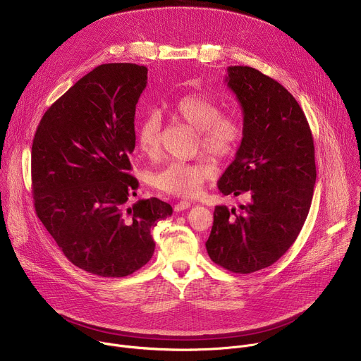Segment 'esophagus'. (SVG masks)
Returning a JSON list of instances; mask_svg holds the SVG:
<instances>
[{
	"mask_svg": "<svg viewBox=\"0 0 361 361\" xmlns=\"http://www.w3.org/2000/svg\"><path fill=\"white\" fill-rule=\"evenodd\" d=\"M191 207V202L190 201H185V200H183V201H178L176 205H174V212H184V210H187V209H190Z\"/></svg>",
	"mask_w": 361,
	"mask_h": 361,
	"instance_id": "obj_1",
	"label": "esophagus"
}]
</instances>
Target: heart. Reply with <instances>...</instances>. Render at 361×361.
I'll list each match as a JSON object with an SVG mask.
<instances>
[{
  "label": "heart",
  "mask_w": 361,
  "mask_h": 361,
  "mask_svg": "<svg viewBox=\"0 0 361 361\" xmlns=\"http://www.w3.org/2000/svg\"><path fill=\"white\" fill-rule=\"evenodd\" d=\"M171 113L198 131V148L217 160L230 157L237 149L243 127L233 116H223L219 102L205 94H187L171 106ZM138 148L148 157L157 156L161 145V118L157 113L145 114L137 126ZM214 166L209 159L195 161H173L152 173L149 183L164 192L177 197H195L205 181L214 176Z\"/></svg>",
  "instance_id": "heart-1"
}]
</instances>
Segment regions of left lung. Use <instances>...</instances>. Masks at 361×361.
Instances as JSON below:
<instances>
[{
  "instance_id": "left-lung-1",
  "label": "left lung",
  "mask_w": 361,
  "mask_h": 361,
  "mask_svg": "<svg viewBox=\"0 0 361 361\" xmlns=\"http://www.w3.org/2000/svg\"><path fill=\"white\" fill-rule=\"evenodd\" d=\"M226 82L243 110V138L219 190L247 202L237 212L217 205L205 248L216 264L248 274L274 264L300 234L317 176L314 142L280 82L244 66L228 67Z\"/></svg>"
}]
</instances>
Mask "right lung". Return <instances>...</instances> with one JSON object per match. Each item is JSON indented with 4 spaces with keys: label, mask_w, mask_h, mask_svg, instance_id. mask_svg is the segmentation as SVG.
I'll use <instances>...</instances> for the list:
<instances>
[{
    "label": "right lung",
    "mask_w": 361,
    "mask_h": 361,
    "mask_svg": "<svg viewBox=\"0 0 361 361\" xmlns=\"http://www.w3.org/2000/svg\"><path fill=\"white\" fill-rule=\"evenodd\" d=\"M147 71L98 66L45 111L32 141L35 213L67 259L99 277L145 266L156 248L151 230L173 214L156 197L127 204L138 188L128 156Z\"/></svg>",
    "instance_id": "1"
}]
</instances>
